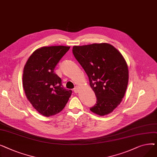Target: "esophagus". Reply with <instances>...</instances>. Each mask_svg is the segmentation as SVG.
Masks as SVG:
<instances>
[{"label":"esophagus","instance_id":"1","mask_svg":"<svg viewBox=\"0 0 157 157\" xmlns=\"http://www.w3.org/2000/svg\"><path fill=\"white\" fill-rule=\"evenodd\" d=\"M74 93H78V86H76L75 88H74Z\"/></svg>","mask_w":157,"mask_h":157}]
</instances>
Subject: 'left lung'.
I'll list each match as a JSON object with an SVG mask.
<instances>
[{
    "instance_id": "obj_1",
    "label": "left lung",
    "mask_w": 157,
    "mask_h": 157,
    "mask_svg": "<svg viewBox=\"0 0 157 157\" xmlns=\"http://www.w3.org/2000/svg\"><path fill=\"white\" fill-rule=\"evenodd\" d=\"M72 53L86 72L97 97V104L90 111L99 116L112 113L122 101L128 83L124 57L105 43L74 46Z\"/></svg>"
}]
</instances>
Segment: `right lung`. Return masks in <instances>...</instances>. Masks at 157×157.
<instances>
[{
  "instance_id": "1",
  "label": "right lung",
  "mask_w": 157,
  "mask_h": 157,
  "mask_svg": "<svg viewBox=\"0 0 157 157\" xmlns=\"http://www.w3.org/2000/svg\"><path fill=\"white\" fill-rule=\"evenodd\" d=\"M70 46H43L29 56L23 68V86L28 101L46 117L60 113L72 90L65 89L54 69Z\"/></svg>"
}]
</instances>
